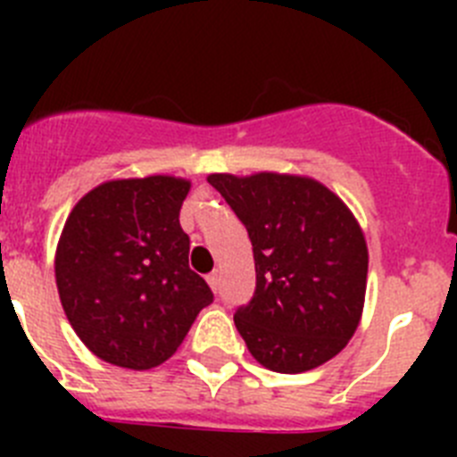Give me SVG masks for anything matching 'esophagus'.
<instances>
[{"label": "esophagus", "mask_w": 457, "mask_h": 457, "mask_svg": "<svg viewBox=\"0 0 457 457\" xmlns=\"http://www.w3.org/2000/svg\"><path fill=\"white\" fill-rule=\"evenodd\" d=\"M205 278H208V286H210V288H212V290H215V293H217V288H220V274L212 272V274H208V277H205Z\"/></svg>", "instance_id": "1"}]
</instances>
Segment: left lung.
Segmentation results:
<instances>
[{
  "instance_id": "obj_1",
  "label": "left lung",
  "mask_w": 457,
  "mask_h": 457,
  "mask_svg": "<svg viewBox=\"0 0 457 457\" xmlns=\"http://www.w3.org/2000/svg\"><path fill=\"white\" fill-rule=\"evenodd\" d=\"M208 183L252 240L256 290L233 316L252 357L290 375L337 357L357 332L369 274L353 210L309 176L210 173Z\"/></svg>"
}]
</instances>
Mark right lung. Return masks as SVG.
<instances>
[{
    "mask_svg": "<svg viewBox=\"0 0 457 457\" xmlns=\"http://www.w3.org/2000/svg\"><path fill=\"white\" fill-rule=\"evenodd\" d=\"M192 183L146 176L100 183L71 210L54 253L59 300L79 341L107 364H164L212 302L189 270L180 205Z\"/></svg>",
    "mask_w": 457,
    "mask_h": 457,
    "instance_id": "1",
    "label": "right lung"
}]
</instances>
